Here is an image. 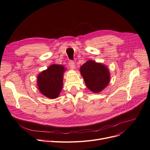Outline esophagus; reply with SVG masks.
<instances>
[{
    "mask_svg": "<svg viewBox=\"0 0 150 150\" xmlns=\"http://www.w3.org/2000/svg\"><path fill=\"white\" fill-rule=\"evenodd\" d=\"M69 65H70V68L71 69H73V70H74V69L75 68V63L73 61H70V62H69Z\"/></svg>",
    "mask_w": 150,
    "mask_h": 150,
    "instance_id": "esophagus-1",
    "label": "esophagus"
}]
</instances>
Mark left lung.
Masks as SVG:
<instances>
[{
  "label": "left lung",
  "mask_w": 150,
  "mask_h": 150,
  "mask_svg": "<svg viewBox=\"0 0 150 150\" xmlns=\"http://www.w3.org/2000/svg\"><path fill=\"white\" fill-rule=\"evenodd\" d=\"M80 71L87 88L94 93L103 91L110 82L109 69L101 63L88 61L80 67Z\"/></svg>",
  "instance_id": "obj_1"
}]
</instances>
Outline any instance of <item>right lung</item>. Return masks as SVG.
Listing matches in <instances>:
<instances>
[{
    "label": "right lung",
    "instance_id": "obj_1",
    "mask_svg": "<svg viewBox=\"0 0 150 150\" xmlns=\"http://www.w3.org/2000/svg\"><path fill=\"white\" fill-rule=\"evenodd\" d=\"M64 66L53 64L37 77V86L40 93L50 99L58 97L62 89Z\"/></svg>",
    "mask_w": 150,
    "mask_h": 150
}]
</instances>
